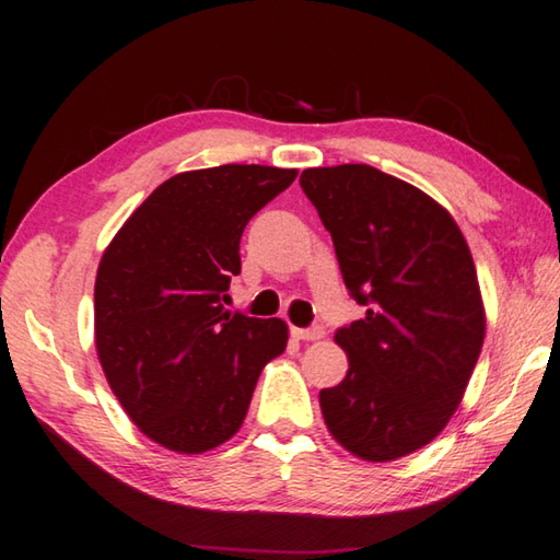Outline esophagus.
<instances>
[{
	"label": "esophagus",
	"instance_id": "34e87169",
	"mask_svg": "<svg viewBox=\"0 0 560 560\" xmlns=\"http://www.w3.org/2000/svg\"><path fill=\"white\" fill-rule=\"evenodd\" d=\"M291 336L296 340H318L324 338V328L311 326V328H291Z\"/></svg>",
	"mask_w": 560,
	"mask_h": 560
}]
</instances>
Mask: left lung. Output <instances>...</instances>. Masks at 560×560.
Here are the masks:
<instances>
[{
	"label": "left lung",
	"instance_id": "obj_1",
	"mask_svg": "<svg viewBox=\"0 0 560 560\" xmlns=\"http://www.w3.org/2000/svg\"><path fill=\"white\" fill-rule=\"evenodd\" d=\"M299 183L365 306L336 330L348 373L320 390V412L355 457H405L450 422L485 343L471 252L442 205L377 167H308Z\"/></svg>",
	"mask_w": 560,
	"mask_h": 560
}]
</instances>
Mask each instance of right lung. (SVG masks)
Masks as SVG:
<instances>
[{
	"instance_id": "add662e5",
	"label": "right lung",
	"mask_w": 560,
	"mask_h": 560,
	"mask_svg": "<svg viewBox=\"0 0 560 560\" xmlns=\"http://www.w3.org/2000/svg\"><path fill=\"white\" fill-rule=\"evenodd\" d=\"M296 170L220 165L165 179L103 252L93 291L96 350L140 432L179 454L242 428L264 365L283 353L281 318L224 308L246 222Z\"/></svg>"
}]
</instances>
